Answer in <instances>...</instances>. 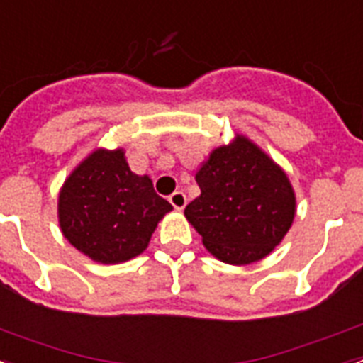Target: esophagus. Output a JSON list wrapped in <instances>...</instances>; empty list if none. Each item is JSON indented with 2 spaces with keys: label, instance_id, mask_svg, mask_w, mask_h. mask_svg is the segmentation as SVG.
<instances>
[{
  "label": "esophagus",
  "instance_id": "1",
  "mask_svg": "<svg viewBox=\"0 0 363 363\" xmlns=\"http://www.w3.org/2000/svg\"><path fill=\"white\" fill-rule=\"evenodd\" d=\"M169 200H170V203H172V206H174L176 209H184L185 206H187V196H185V194L182 193V191H176V193L170 194Z\"/></svg>",
  "mask_w": 363,
  "mask_h": 363
}]
</instances>
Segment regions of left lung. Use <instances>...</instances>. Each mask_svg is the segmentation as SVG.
Segmentation results:
<instances>
[{
	"instance_id": "1",
	"label": "left lung",
	"mask_w": 363,
	"mask_h": 363,
	"mask_svg": "<svg viewBox=\"0 0 363 363\" xmlns=\"http://www.w3.org/2000/svg\"><path fill=\"white\" fill-rule=\"evenodd\" d=\"M194 178L200 196L185 217L220 262H259L291 228L296 202L289 178L247 137L215 148Z\"/></svg>"
}]
</instances>
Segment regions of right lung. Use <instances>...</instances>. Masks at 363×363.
Returning a JSON list of instances; mask_svg holds the SVG:
<instances>
[{
	"label": "right lung",
	"instance_id": "add662e5",
	"mask_svg": "<svg viewBox=\"0 0 363 363\" xmlns=\"http://www.w3.org/2000/svg\"><path fill=\"white\" fill-rule=\"evenodd\" d=\"M172 206L148 176L130 170L124 150H94L72 170L59 193L62 235L98 263H122L145 252Z\"/></svg>",
	"mask_w": 363,
	"mask_h": 363
}]
</instances>
